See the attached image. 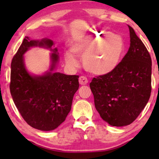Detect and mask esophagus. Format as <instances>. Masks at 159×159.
Wrapping results in <instances>:
<instances>
[{
    "label": "esophagus",
    "instance_id": "34e87169",
    "mask_svg": "<svg viewBox=\"0 0 159 159\" xmlns=\"http://www.w3.org/2000/svg\"><path fill=\"white\" fill-rule=\"evenodd\" d=\"M88 83V80L87 78L84 77V76H81L79 78V84L81 85H86Z\"/></svg>",
    "mask_w": 159,
    "mask_h": 159
}]
</instances>
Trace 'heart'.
<instances>
[{
	"label": "heart",
	"instance_id": "b5f03b06",
	"mask_svg": "<svg viewBox=\"0 0 159 159\" xmlns=\"http://www.w3.org/2000/svg\"><path fill=\"white\" fill-rule=\"evenodd\" d=\"M90 45H96L92 50L90 47L75 43L70 47L74 55L81 56L84 69L97 75L110 74L119 66L123 59L125 45L123 38L119 34L109 31H93L88 35ZM66 63L71 67H76L77 60L70 53L65 54Z\"/></svg>",
	"mask_w": 159,
	"mask_h": 159
}]
</instances>
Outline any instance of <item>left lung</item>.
Instances as JSON below:
<instances>
[{
    "instance_id": "1",
    "label": "left lung",
    "mask_w": 159,
    "mask_h": 159,
    "mask_svg": "<svg viewBox=\"0 0 159 159\" xmlns=\"http://www.w3.org/2000/svg\"><path fill=\"white\" fill-rule=\"evenodd\" d=\"M130 47L113 72L93 78L90 87L100 116L112 126H125L139 116L151 94L152 60L148 51L128 25Z\"/></svg>"
}]
</instances>
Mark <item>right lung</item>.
Listing matches in <instances>:
<instances>
[{"label":"right lung","instance_id":"add662e5","mask_svg":"<svg viewBox=\"0 0 159 159\" xmlns=\"http://www.w3.org/2000/svg\"><path fill=\"white\" fill-rule=\"evenodd\" d=\"M49 39L32 40L25 36L11 63L10 93L16 107L28 125L41 131H52L65 121L78 90V75L55 72L59 62L57 48ZM49 49V70L37 76L26 69L23 54L30 48Z\"/></svg>","mask_w":159,"mask_h":159}]
</instances>
